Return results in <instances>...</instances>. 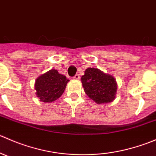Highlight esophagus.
Instances as JSON below:
<instances>
[{
    "label": "esophagus",
    "mask_w": 156,
    "mask_h": 156,
    "mask_svg": "<svg viewBox=\"0 0 156 156\" xmlns=\"http://www.w3.org/2000/svg\"><path fill=\"white\" fill-rule=\"evenodd\" d=\"M73 79H74V80H79V79H80L79 75H75V76L73 77Z\"/></svg>",
    "instance_id": "1"
}]
</instances>
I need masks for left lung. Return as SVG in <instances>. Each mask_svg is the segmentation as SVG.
Here are the masks:
<instances>
[{
  "label": "left lung",
  "mask_w": 156,
  "mask_h": 156,
  "mask_svg": "<svg viewBox=\"0 0 156 156\" xmlns=\"http://www.w3.org/2000/svg\"><path fill=\"white\" fill-rule=\"evenodd\" d=\"M84 92L97 104L112 102L115 99L118 84L112 75L97 68H87L81 77Z\"/></svg>",
  "instance_id": "obj_1"
}]
</instances>
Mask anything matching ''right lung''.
<instances>
[{"label":"right lung","instance_id":"add662e5","mask_svg":"<svg viewBox=\"0 0 156 156\" xmlns=\"http://www.w3.org/2000/svg\"><path fill=\"white\" fill-rule=\"evenodd\" d=\"M69 81L66 77L59 74L57 70L50 69L36 79V96L43 103H52L62 96Z\"/></svg>","mask_w":156,"mask_h":156}]
</instances>
